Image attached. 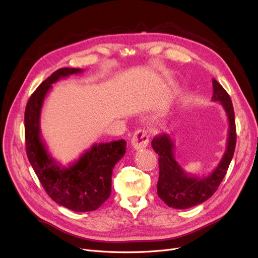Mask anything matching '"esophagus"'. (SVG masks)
<instances>
[{
	"mask_svg": "<svg viewBox=\"0 0 258 258\" xmlns=\"http://www.w3.org/2000/svg\"><path fill=\"white\" fill-rule=\"evenodd\" d=\"M148 143H150V135L146 130L140 129L135 132L134 137L131 139V144L134 146L135 150H141V148H145Z\"/></svg>",
	"mask_w": 258,
	"mask_h": 258,
	"instance_id": "1",
	"label": "esophagus"
}]
</instances>
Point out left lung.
Returning <instances> with one entry per match:
<instances>
[{
    "label": "left lung",
    "mask_w": 258,
    "mask_h": 258,
    "mask_svg": "<svg viewBox=\"0 0 258 258\" xmlns=\"http://www.w3.org/2000/svg\"><path fill=\"white\" fill-rule=\"evenodd\" d=\"M213 101L223 106L228 119L227 146L217 167L208 175L197 176L187 173L174 157V141L169 135L155 137L153 150L158 154L159 179L157 194L165 204L174 209H188L202 204L217 190L227 172L236 147V123L232 102L226 90L214 79Z\"/></svg>",
    "instance_id": "obj_1"
}]
</instances>
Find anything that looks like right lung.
Listing matches in <instances>:
<instances>
[{
	"label": "right lung",
	"mask_w": 258,
	"mask_h": 258,
	"mask_svg": "<svg viewBox=\"0 0 258 258\" xmlns=\"http://www.w3.org/2000/svg\"><path fill=\"white\" fill-rule=\"evenodd\" d=\"M83 72L76 68L57 70L30 97L25 112L26 147L31 166L48 196L74 212L95 211L110 197L113 169L123 157L127 144L124 140L93 144L69 166H62L48 153L41 136L44 100L52 84Z\"/></svg>",
	"instance_id": "1"
}]
</instances>
